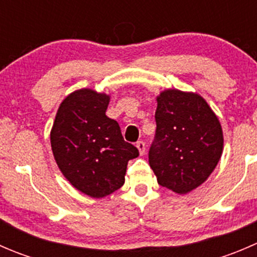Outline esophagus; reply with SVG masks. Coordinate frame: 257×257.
<instances>
[{"label": "esophagus", "mask_w": 257, "mask_h": 257, "mask_svg": "<svg viewBox=\"0 0 257 257\" xmlns=\"http://www.w3.org/2000/svg\"><path fill=\"white\" fill-rule=\"evenodd\" d=\"M137 148H138V150H139V154L141 155L145 154V143L144 142L139 141L138 143H137Z\"/></svg>", "instance_id": "1"}]
</instances>
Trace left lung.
Instances as JSON below:
<instances>
[{
  "mask_svg": "<svg viewBox=\"0 0 257 257\" xmlns=\"http://www.w3.org/2000/svg\"><path fill=\"white\" fill-rule=\"evenodd\" d=\"M157 102L149 165L159 185L186 194L200 186L219 163L224 149L221 124L196 93L167 89Z\"/></svg>",
  "mask_w": 257,
  "mask_h": 257,
  "instance_id": "left-lung-1",
  "label": "left lung"
}]
</instances>
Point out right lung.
I'll return each instance as SVG.
<instances>
[{
	"label": "right lung",
	"mask_w": 257,
	"mask_h": 257,
	"mask_svg": "<svg viewBox=\"0 0 257 257\" xmlns=\"http://www.w3.org/2000/svg\"><path fill=\"white\" fill-rule=\"evenodd\" d=\"M110 97L89 88L67 95L51 131L54 160L64 178L90 198H104L124 184L126 165L139 155L120 126L105 115Z\"/></svg>",
	"instance_id": "obj_1"
}]
</instances>
